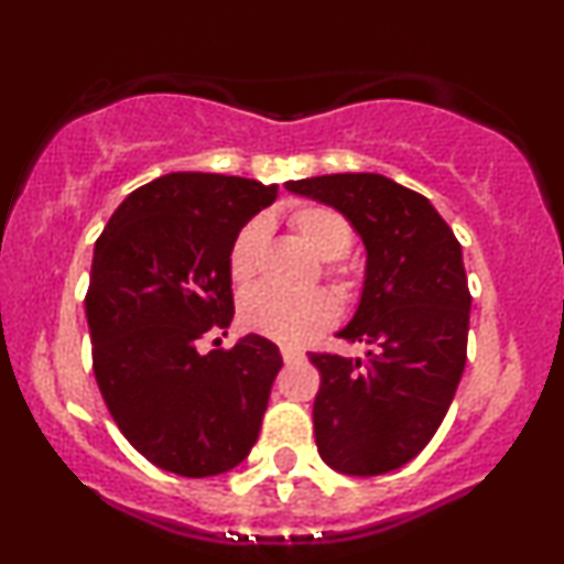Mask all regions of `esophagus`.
Segmentation results:
<instances>
[{"label": "esophagus", "mask_w": 564, "mask_h": 564, "mask_svg": "<svg viewBox=\"0 0 564 564\" xmlns=\"http://www.w3.org/2000/svg\"><path fill=\"white\" fill-rule=\"evenodd\" d=\"M281 355L286 364H300V360L304 358L302 349H296V347H281Z\"/></svg>", "instance_id": "esophagus-1"}]
</instances>
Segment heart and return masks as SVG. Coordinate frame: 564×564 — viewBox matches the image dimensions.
<instances>
[{
	"label": "heart",
	"instance_id": "b5f03b06",
	"mask_svg": "<svg viewBox=\"0 0 564 564\" xmlns=\"http://www.w3.org/2000/svg\"><path fill=\"white\" fill-rule=\"evenodd\" d=\"M291 228L323 262L341 260L352 246L349 223L328 206L310 204L291 212ZM268 232V219L254 217L238 230L236 241L230 246V278L241 286L254 281L260 273ZM336 318H339V302L326 289L307 291V294H281V291L260 286L251 289L241 300L243 326L249 332L281 341V345H304L313 336L332 328Z\"/></svg>",
	"mask_w": 564,
	"mask_h": 564
}]
</instances>
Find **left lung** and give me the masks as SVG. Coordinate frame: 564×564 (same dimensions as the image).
Returning <instances> with one entry per match:
<instances>
[{
	"label": "left lung",
	"instance_id": "1",
	"mask_svg": "<svg viewBox=\"0 0 564 564\" xmlns=\"http://www.w3.org/2000/svg\"><path fill=\"white\" fill-rule=\"evenodd\" d=\"M286 191L334 206L366 246V281L339 336L366 358L310 352L321 371L315 445L328 467L373 477L416 458L467 364L471 296L462 243L422 193L384 174H323Z\"/></svg>",
	"mask_w": 564,
	"mask_h": 564
}]
</instances>
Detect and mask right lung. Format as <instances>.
I'll return each mask as SVG.
<instances>
[{"mask_svg": "<svg viewBox=\"0 0 564 564\" xmlns=\"http://www.w3.org/2000/svg\"><path fill=\"white\" fill-rule=\"evenodd\" d=\"M278 185L172 172L121 200L97 238L84 300L102 400L134 451L180 477L249 456L283 360L260 334L198 352L232 321L230 246Z\"/></svg>", "mask_w": 564, "mask_h": 564, "instance_id": "right-lung-1", "label": "right lung"}]
</instances>
